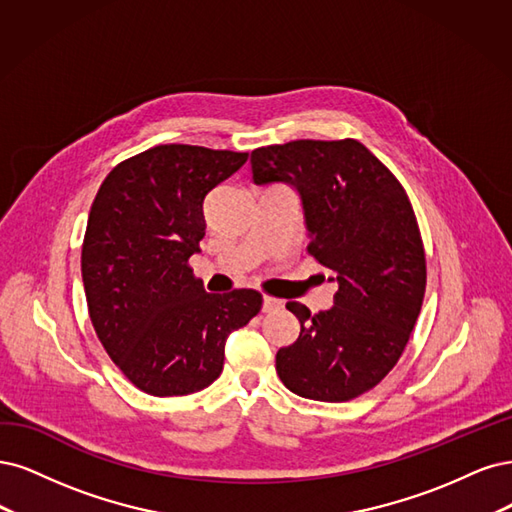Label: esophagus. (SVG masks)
I'll return each instance as SVG.
<instances>
[{"label":"esophagus","mask_w":512,"mask_h":512,"mask_svg":"<svg viewBox=\"0 0 512 512\" xmlns=\"http://www.w3.org/2000/svg\"><path fill=\"white\" fill-rule=\"evenodd\" d=\"M280 308H283V300H276V298H270V295H263V304H261L263 312H274V310H280Z\"/></svg>","instance_id":"obj_1"}]
</instances>
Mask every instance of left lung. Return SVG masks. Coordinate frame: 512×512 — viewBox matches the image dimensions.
Listing matches in <instances>:
<instances>
[{"label":"left lung","mask_w":512,"mask_h":512,"mask_svg":"<svg viewBox=\"0 0 512 512\" xmlns=\"http://www.w3.org/2000/svg\"><path fill=\"white\" fill-rule=\"evenodd\" d=\"M255 185L289 183L302 195L308 253L332 270L334 306L310 315L276 353L283 385L308 400L349 402L398 364L421 312L427 268L415 210L400 180L353 140H293L255 148Z\"/></svg>","instance_id":"8db88e82"}]
</instances>
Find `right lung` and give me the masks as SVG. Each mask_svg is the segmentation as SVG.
I'll return each instance as SVG.
<instances>
[{
	"mask_svg": "<svg viewBox=\"0 0 512 512\" xmlns=\"http://www.w3.org/2000/svg\"><path fill=\"white\" fill-rule=\"evenodd\" d=\"M249 153L159 144L114 166L97 191L82 283L97 338L131 385L157 398L219 378L225 338L261 310V293H206L189 257L204 238L206 195Z\"/></svg>",
	"mask_w": 512,
	"mask_h": 512,
	"instance_id": "1",
	"label": "right lung"
}]
</instances>
